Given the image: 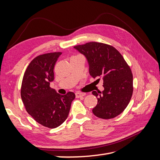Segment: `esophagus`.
<instances>
[{
  "label": "esophagus",
  "mask_w": 160,
  "mask_h": 160,
  "mask_svg": "<svg viewBox=\"0 0 160 160\" xmlns=\"http://www.w3.org/2000/svg\"><path fill=\"white\" fill-rule=\"evenodd\" d=\"M85 95V94L83 93H79V92H77V93H75V96L77 98H81V97H83Z\"/></svg>",
  "instance_id": "esophagus-1"
}]
</instances>
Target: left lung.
I'll return each mask as SVG.
<instances>
[{
	"label": "left lung",
	"mask_w": 160,
	"mask_h": 160,
	"mask_svg": "<svg viewBox=\"0 0 160 160\" xmlns=\"http://www.w3.org/2000/svg\"><path fill=\"white\" fill-rule=\"evenodd\" d=\"M74 48L88 59L90 75L103 80L104 90L92 92L98 98L93 114L105 119L117 117L133 94V74L127 62L115 47L105 43L89 42Z\"/></svg>",
	"instance_id": "8db88e82"
}]
</instances>
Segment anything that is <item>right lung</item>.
<instances>
[{"label":"right lung","mask_w":160,"mask_h":160,"mask_svg":"<svg viewBox=\"0 0 160 160\" xmlns=\"http://www.w3.org/2000/svg\"><path fill=\"white\" fill-rule=\"evenodd\" d=\"M61 52L40 55L28 65L22 81L21 95L28 113L37 123L48 128L59 126L67 119L75 95H61L51 88L54 67Z\"/></svg>","instance_id":"add662e5"}]
</instances>
